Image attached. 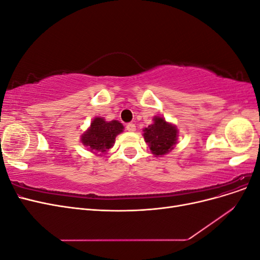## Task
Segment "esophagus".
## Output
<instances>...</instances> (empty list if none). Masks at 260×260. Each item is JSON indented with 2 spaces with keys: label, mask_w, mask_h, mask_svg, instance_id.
I'll use <instances>...</instances> for the list:
<instances>
[{
  "label": "esophagus",
  "mask_w": 260,
  "mask_h": 260,
  "mask_svg": "<svg viewBox=\"0 0 260 260\" xmlns=\"http://www.w3.org/2000/svg\"><path fill=\"white\" fill-rule=\"evenodd\" d=\"M127 130L129 131V132H135L136 131V124L135 123H128L127 124Z\"/></svg>",
  "instance_id": "esophagus-1"
}]
</instances>
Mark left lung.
I'll list each match as a JSON object with an SVG mask.
<instances>
[{
    "mask_svg": "<svg viewBox=\"0 0 260 260\" xmlns=\"http://www.w3.org/2000/svg\"><path fill=\"white\" fill-rule=\"evenodd\" d=\"M143 137L149 149L156 157H161L175 148L179 130L177 125L161 116H154L153 123L143 129Z\"/></svg>",
    "mask_w": 260,
    "mask_h": 260,
    "instance_id": "obj_1",
    "label": "left lung"
}]
</instances>
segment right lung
<instances>
[{"mask_svg":"<svg viewBox=\"0 0 260 260\" xmlns=\"http://www.w3.org/2000/svg\"><path fill=\"white\" fill-rule=\"evenodd\" d=\"M123 132V125L118 120L106 121L103 117H95L80 138L81 143L98 156L106 154L115 144V139Z\"/></svg>","mask_w":260,"mask_h":260,"instance_id":"obj_1","label":"right lung"}]
</instances>
